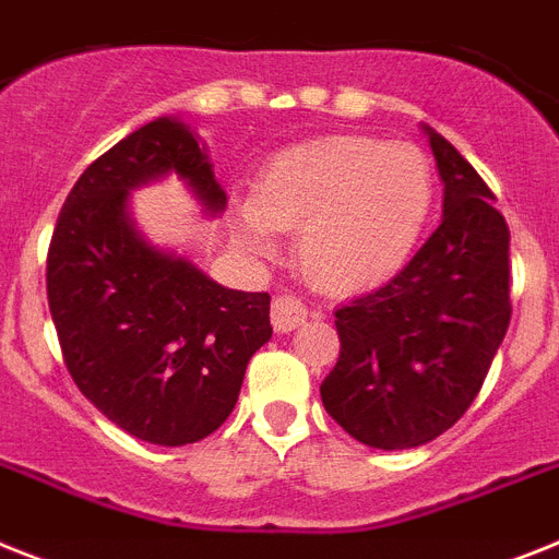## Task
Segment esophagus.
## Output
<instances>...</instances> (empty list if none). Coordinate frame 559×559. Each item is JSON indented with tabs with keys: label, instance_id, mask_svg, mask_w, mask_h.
<instances>
[{
	"label": "esophagus",
	"instance_id": "34e87169",
	"mask_svg": "<svg viewBox=\"0 0 559 559\" xmlns=\"http://www.w3.org/2000/svg\"><path fill=\"white\" fill-rule=\"evenodd\" d=\"M306 306H302V299L290 297V294H283V297L274 299V306H271V322H274L276 334H288L299 325V322L306 320Z\"/></svg>",
	"mask_w": 559,
	"mask_h": 559
}]
</instances>
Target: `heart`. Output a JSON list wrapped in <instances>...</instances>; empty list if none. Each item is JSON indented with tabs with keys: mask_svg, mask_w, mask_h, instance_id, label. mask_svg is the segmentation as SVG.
Here are the masks:
<instances>
[{
	"mask_svg": "<svg viewBox=\"0 0 559 559\" xmlns=\"http://www.w3.org/2000/svg\"><path fill=\"white\" fill-rule=\"evenodd\" d=\"M437 179L414 145L322 136L274 154L253 197L234 202V230L257 257L297 228L302 274L329 294H362L408 265L435 214Z\"/></svg>",
	"mask_w": 559,
	"mask_h": 559,
	"instance_id": "heart-1",
	"label": "heart"
}]
</instances>
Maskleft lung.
I'll list each match as a JSON object with an SVG mask.
<instances>
[{
	"mask_svg": "<svg viewBox=\"0 0 559 559\" xmlns=\"http://www.w3.org/2000/svg\"><path fill=\"white\" fill-rule=\"evenodd\" d=\"M442 182L440 228L382 288L336 308L325 412L371 449L431 442L468 412L509 331V225L449 140L423 124Z\"/></svg>",
	"mask_w": 559,
	"mask_h": 559,
	"instance_id": "1",
	"label": "left lung"
}]
</instances>
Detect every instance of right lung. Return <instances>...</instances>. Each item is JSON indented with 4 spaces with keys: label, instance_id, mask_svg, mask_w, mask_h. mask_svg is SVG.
<instances>
[{
    "label": "right lung",
    "instance_id": "1",
    "mask_svg": "<svg viewBox=\"0 0 559 559\" xmlns=\"http://www.w3.org/2000/svg\"><path fill=\"white\" fill-rule=\"evenodd\" d=\"M182 179L205 216L228 205L200 133L159 117L85 168L48 251V306L76 389L131 437L186 445L237 405L248 359L271 340V297L234 290L151 242L131 191Z\"/></svg>",
    "mask_w": 559,
    "mask_h": 559
}]
</instances>
